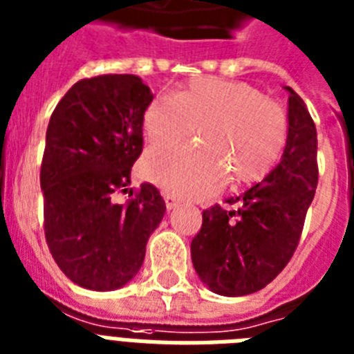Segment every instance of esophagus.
<instances>
[{"mask_svg": "<svg viewBox=\"0 0 354 354\" xmlns=\"http://www.w3.org/2000/svg\"><path fill=\"white\" fill-rule=\"evenodd\" d=\"M163 198H165V205H167V209H174V207H178V203H180V200H178L176 196H172V194H163Z\"/></svg>", "mask_w": 354, "mask_h": 354, "instance_id": "obj_1", "label": "esophagus"}]
</instances>
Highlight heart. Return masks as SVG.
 <instances>
[{"mask_svg": "<svg viewBox=\"0 0 354 354\" xmlns=\"http://www.w3.org/2000/svg\"><path fill=\"white\" fill-rule=\"evenodd\" d=\"M143 129L154 147L183 142L198 129L202 145L152 151L143 174L180 198H205L229 176L236 185L267 176L286 147L289 123L281 105L249 83L202 76L178 94L154 97Z\"/></svg>", "mask_w": 354, "mask_h": 354, "instance_id": "obj_1", "label": "heart"}]
</instances>
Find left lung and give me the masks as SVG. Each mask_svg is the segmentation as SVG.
I'll list each match as a JSON object with an SVG mask.
<instances>
[{"mask_svg":"<svg viewBox=\"0 0 354 354\" xmlns=\"http://www.w3.org/2000/svg\"><path fill=\"white\" fill-rule=\"evenodd\" d=\"M289 91V132L283 156L266 180L242 196L227 198L232 209L212 205L202 214L191 257L198 277L223 297L251 295L289 263L318 185L317 127L306 103Z\"/></svg>","mask_w":354,"mask_h":354,"instance_id":"obj_1","label":"left lung"}]
</instances>
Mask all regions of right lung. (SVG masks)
I'll return each instance as SVG.
<instances>
[{
  "label": "right lung",
  "mask_w": 354,
  "mask_h": 354,
  "mask_svg": "<svg viewBox=\"0 0 354 354\" xmlns=\"http://www.w3.org/2000/svg\"><path fill=\"white\" fill-rule=\"evenodd\" d=\"M151 88L134 74H103L74 83L54 109L39 183L43 227L54 261L74 283L112 291L136 277L145 245L165 214L152 183L129 191L143 151Z\"/></svg>",
  "instance_id": "1"
}]
</instances>
